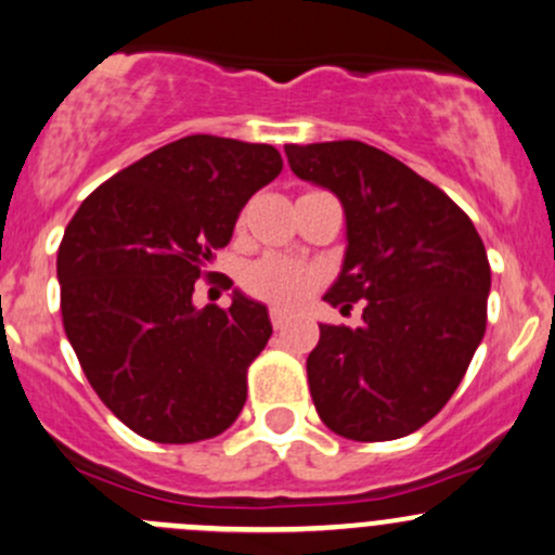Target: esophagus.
I'll use <instances>...</instances> for the list:
<instances>
[{"label":"esophagus","instance_id":"obj_1","mask_svg":"<svg viewBox=\"0 0 555 555\" xmlns=\"http://www.w3.org/2000/svg\"><path fill=\"white\" fill-rule=\"evenodd\" d=\"M268 317H271V326H273V330H282V326L289 322L287 313L279 311V308H271V313H268Z\"/></svg>","mask_w":555,"mask_h":555}]
</instances>
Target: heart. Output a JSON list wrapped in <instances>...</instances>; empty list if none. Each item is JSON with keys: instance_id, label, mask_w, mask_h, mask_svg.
<instances>
[{"instance_id": "1", "label": "heart", "mask_w": 555, "mask_h": 555, "mask_svg": "<svg viewBox=\"0 0 555 555\" xmlns=\"http://www.w3.org/2000/svg\"><path fill=\"white\" fill-rule=\"evenodd\" d=\"M244 289L273 308H295L317 289L319 273L300 260L266 255L249 262L242 276Z\"/></svg>"}]
</instances>
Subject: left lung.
<instances>
[{
  "label": "left lung",
  "mask_w": 555,
  "mask_h": 555,
  "mask_svg": "<svg viewBox=\"0 0 555 555\" xmlns=\"http://www.w3.org/2000/svg\"><path fill=\"white\" fill-rule=\"evenodd\" d=\"M297 178L346 209L348 249L326 302L361 326L319 324L306 361L319 417L353 441L415 434L452 399L487 330V249L439 185L361 140L284 145Z\"/></svg>",
  "instance_id": "8db88e82"
}]
</instances>
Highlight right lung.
<instances>
[{"label": "right lung", "instance_id": "obj_1", "mask_svg": "<svg viewBox=\"0 0 555 555\" xmlns=\"http://www.w3.org/2000/svg\"><path fill=\"white\" fill-rule=\"evenodd\" d=\"M279 172L273 145L189 135L98 185L66 225L63 330L103 404L143 439L194 444L242 412L271 337L266 306L236 293L231 308L199 311L191 295Z\"/></svg>", "mask_w": 555, "mask_h": 555}]
</instances>
